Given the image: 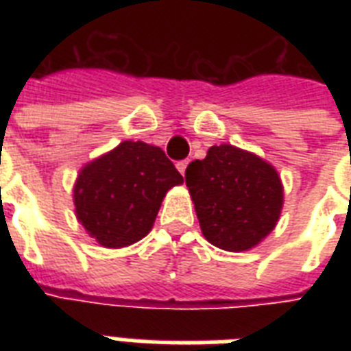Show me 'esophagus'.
Here are the masks:
<instances>
[{"label":"esophagus","mask_w":351,"mask_h":351,"mask_svg":"<svg viewBox=\"0 0 351 351\" xmlns=\"http://www.w3.org/2000/svg\"><path fill=\"white\" fill-rule=\"evenodd\" d=\"M187 165H189V160H180V162L176 164V167H178V171H180L182 175H186Z\"/></svg>","instance_id":"obj_1"}]
</instances>
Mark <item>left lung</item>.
<instances>
[{
	"instance_id": "left-lung-1",
	"label": "left lung",
	"mask_w": 351,
	"mask_h": 351,
	"mask_svg": "<svg viewBox=\"0 0 351 351\" xmlns=\"http://www.w3.org/2000/svg\"><path fill=\"white\" fill-rule=\"evenodd\" d=\"M204 237L226 251H245L275 228L282 209V184L273 165L222 143L186 169Z\"/></svg>"
}]
</instances>
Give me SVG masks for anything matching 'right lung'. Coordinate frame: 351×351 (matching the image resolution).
Returning <instances> with one entry per match:
<instances>
[{"label": "right lung", "mask_w": 351, "mask_h": 351, "mask_svg": "<svg viewBox=\"0 0 351 351\" xmlns=\"http://www.w3.org/2000/svg\"><path fill=\"white\" fill-rule=\"evenodd\" d=\"M182 182L162 149L127 140L80 171L76 217L106 247L134 244L151 231L165 193Z\"/></svg>", "instance_id": "1"}]
</instances>
